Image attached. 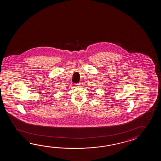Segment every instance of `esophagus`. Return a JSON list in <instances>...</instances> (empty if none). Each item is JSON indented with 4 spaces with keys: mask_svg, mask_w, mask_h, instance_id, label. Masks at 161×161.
<instances>
[{
    "mask_svg": "<svg viewBox=\"0 0 161 161\" xmlns=\"http://www.w3.org/2000/svg\"><path fill=\"white\" fill-rule=\"evenodd\" d=\"M75 85L76 86H78V87H79L80 85V83H76V84H75Z\"/></svg>",
    "mask_w": 161,
    "mask_h": 161,
    "instance_id": "1",
    "label": "esophagus"
}]
</instances>
